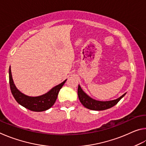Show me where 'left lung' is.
I'll list each match as a JSON object with an SVG mask.
<instances>
[{
  "mask_svg": "<svg viewBox=\"0 0 146 146\" xmlns=\"http://www.w3.org/2000/svg\"><path fill=\"white\" fill-rule=\"evenodd\" d=\"M125 94L126 93H124L120 97L113 100L98 101L89 97L87 94L84 92V91L82 90L80 86L78 85V96L80 102L82 103V104L85 108L91 110L102 111L112 108L113 106H115L119 102L121 98L124 97Z\"/></svg>",
  "mask_w": 146,
  "mask_h": 146,
  "instance_id": "obj_1",
  "label": "left lung"
}]
</instances>
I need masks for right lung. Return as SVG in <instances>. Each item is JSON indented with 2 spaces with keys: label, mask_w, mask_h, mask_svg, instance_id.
I'll list each match as a JSON object with an SVG mask.
<instances>
[{
  "label": "right lung",
  "mask_w": 146,
  "mask_h": 146,
  "mask_svg": "<svg viewBox=\"0 0 146 146\" xmlns=\"http://www.w3.org/2000/svg\"><path fill=\"white\" fill-rule=\"evenodd\" d=\"M9 80L11 93L17 102L25 108L36 112L44 111L52 107L57 98L59 91L66 81L65 80L63 82L55 86L48 93L42 95L38 97H29L21 93L16 88L12 78L10 67L9 69Z\"/></svg>",
  "instance_id": "obj_1"
}]
</instances>
